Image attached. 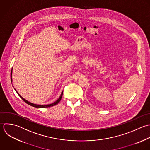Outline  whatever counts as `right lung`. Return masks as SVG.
I'll return each mask as SVG.
<instances>
[{
  "instance_id": "1",
  "label": "right lung",
  "mask_w": 150,
  "mask_h": 150,
  "mask_svg": "<svg viewBox=\"0 0 150 150\" xmlns=\"http://www.w3.org/2000/svg\"><path fill=\"white\" fill-rule=\"evenodd\" d=\"M12 70H13V69H11V75H10V77H11V82H12ZM15 91H16V92L17 93V94L19 95V96L27 103V104H28V105H30V106H33V107H34V108H49V107H51V106H55V105H56L57 104H58L59 102H60V100H61V98H62V95H63V92H62V93H61V95H60V96H59V98L55 102H54V103H51V104H48V105H37V104H34V103H31V102H28V101H27V100H25V99H24L21 95H20V94L17 92V91L15 89Z\"/></svg>"
}]
</instances>
